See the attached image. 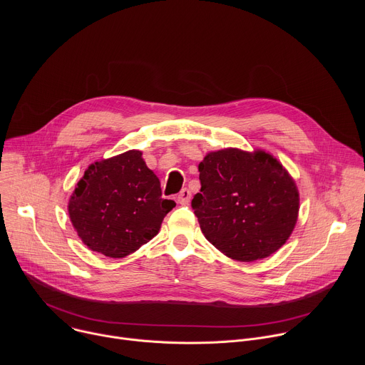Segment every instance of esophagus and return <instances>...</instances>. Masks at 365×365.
I'll use <instances>...</instances> for the list:
<instances>
[{"label":"esophagus","mask_w":365,"mask_h":365,"mask_svg":"<svg viewBox=\"0 0 365 365\" xmlns=\"http://www.w3.org/2000/svg\"><path fill=\"white\" fill-rule=\"evenodd\" d=\"M190 196H192V193H190V190L189 189H182L180 192H179V195H178V202L180 203V205H187L189 202H190Z\"/></svg>","instance_id":"obj_1"}]
</instances>
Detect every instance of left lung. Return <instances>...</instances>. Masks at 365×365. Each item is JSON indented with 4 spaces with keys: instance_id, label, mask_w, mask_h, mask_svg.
<instances>
[{
    "instance_id": "left-lung-1",
    "label": "left lung",
    "mask_w": 365,
    "mask_h": 365,
    "mask_svg": "<svg viewBox=\"0 0 365 365\" xmlns=\"http://www.w3.org/2000/svg\"><path fill=\"white\" fill-rule=\"evenodd\" d=\"M200 192L192 207L205 238L238 262L276 252L299 214L294 180L272 154L240 148L211 151L199 163Z\"/></svg>"
}]
</instances>
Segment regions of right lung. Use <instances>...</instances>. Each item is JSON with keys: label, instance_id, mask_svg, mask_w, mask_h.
<instances>
[{"label": "right lung", "instance_id": "obj_1", "mask_svg": "<svg viewBox=\"0 0 365 365\" xmlns=\"http://www.w3.org/2000/svg\"><path fill=\"white\" fill-rule=\"evenodd\" d=\"M130 150L92 163L78 182L68 205L69 218L82 242L92 251L123 258L160 231L176 206L162 197L159 178Z\"/></svg>", "mask_w": 365, "mask_h": 365}]
</instances>
